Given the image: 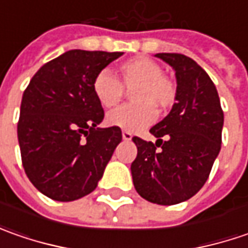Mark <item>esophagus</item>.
<instances>
[{"label":"esophagus","instance_id":"esophagus-1","mask_svg":"<svg viewBox=\"0 0 248 248\" xmlns=\"http://www.w3.org/2000/svg\"><path fill=\"white\" fill-rule=\"evenodd\" d=\"M131 138H132V134L129 131H123V139L124 140H131Z\"/></svg>","mask_w":248,"mask_h":248}]
</instances>
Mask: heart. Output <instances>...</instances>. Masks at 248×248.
Returning a JSON list of instances; mask_svg holds the SVG:
<instances>
[{"mask_svg":"<svg viewBox=\"0 0 248 248\" xmlns=\"http://www.w3.org/2000/svg\"><path fill=\"white\" fill-rule=\"evenodd\" d=\"M120 81L108 70L99 72L92 91L99 105L105 109H114L125 96V88L132 90V100L108 116V124L135 132L146 128L157 117V109L167 111L175 105L178 98L176 84L164 76L161 64L149 58H132L119 66Z\"/></svg>","mask_w":248,"mask_h":248,"instance_id":"heart-1","label":"heart"}]
</instances>
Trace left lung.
<instances>
[{"label": "left lung", "instance_id": "1", "mask_svg": "<svg viewBox=\"0 0 248 248\" xmlns=\"http://www.w3.org/2000/svg\"><path fill=\"white\" fill-rule=\"evenodd\" d=\"M176 76L178 98L150 132L156 143L134 137L132 182L150 203L172 205L195 196L208 179L221 150L224 111L210 76L182 53H156Z\"/></svg>", "mask_w": 248, "mask_h": 248}]
</instances>
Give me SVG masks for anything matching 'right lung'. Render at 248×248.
<instances>
[{"instance_id":"add662e5","label":"right lung","mask_w":248,"mask_h":248,"mask_svg":"<svg viewBox=\"0 0 248 248\" xmlns=\"http://www.w3.org/2000/svg\"><path fill=\"white\" fill-rule=\"evenodd\" d=\"M123 52L72 49L35 73L23 92L17 140L24 172L43 195L73 202L98 186L123 135L105 117L92 81Z\"/></svg>"}]
</instances>
